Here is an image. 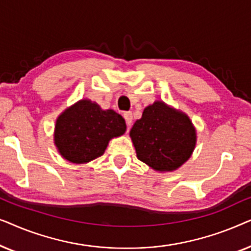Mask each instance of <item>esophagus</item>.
Masks as SVG:
<instances>
[{"label": "esophagus", "mask_w": 251, "mask_h": 251, "mask_svg": "<svg viewBox=\"0 0 251 251\" xmlns=\"http://www.w3.org/2000/svg\"><path fill=\"white\" fill-rule=\"evenodd\" d=\"M123 116H125L126 126H131L132 125V113L131 112H126L125 114H123Z\"/></svg>", "instance_id": "esophagus-1"}]
</instances>
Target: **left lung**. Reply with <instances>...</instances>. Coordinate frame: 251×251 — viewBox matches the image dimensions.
Masks as SVG:
<instances>
[{"label": "left lung", "instance_id": "8db88e82", "mask_svg": "<svg viewBox=\"0 0 251 251\" xmlns=\"http://www.w3.org/2000/svg\"><path fill=\"white\" fill-rule=\"evenodd\" d=\"M137 157L156 171H174L186 162L197 131L185 113L155 101L144 109L130 130Z\"/></svg>", "mask_w": 251, "mask_h": 251}]
</instances>
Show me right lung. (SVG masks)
I'll use <instances>...</instances> for the list:
<instances>
[{
    "instance_id": "obj_1",
    "label": "right lung",
    "mask_w": 251,
    "mask_h": 251,
    "mask_svg": "<svg viewBox=\"0 0 251 251\" xmlns=\"http://www.w3.org/2000/svg\"><path fill=\"white\" fill-rule=\"evenodd\" d=\"M125 119L89 99L75 102L58 116L54 145L72 163H87L104 154L108 142L126 132Z\"/></svg>"
}]
</instances>
